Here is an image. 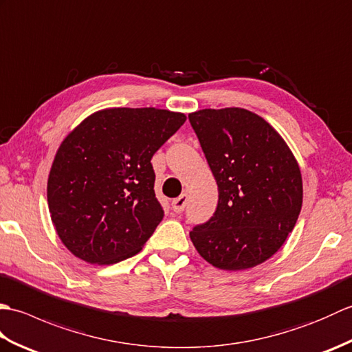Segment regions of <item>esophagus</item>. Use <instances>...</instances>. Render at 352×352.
<instances>
[{
  "label": "esophagus",
  "mask_w": 352,
  "mask_h": 352,
  "mask_svg": "<svg viewBox=\"0 0 352 352\" xmlns=\"http://www.w3.org/2000/svg\"><path fill=\"white\" fill-rule=\"evenodd\" d=\"M188 199H189L188 193H182L180 197L172 201V208H174V212L175 213H182L184 208H186V204H188Z\"/></svg>",
  "instance_id": "esophagus-1"
}]
</instances>
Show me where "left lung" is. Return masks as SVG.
Here are the masks:
<instances>
[{
  "instance_id": "1",
  "label": "left lung",
  "mask_w": 352,
  "mask_h": 352,
  "mask_svg": "<svg viewBox=\"0 0 352 352\" xmlns=\"http://www.w3.org/2000/svg\"><path fill=\"white\" fill-rule=\"evenodd\" d=\"M218 184L213 216L190 231L199 256L223 271L271 258L294 230L302 177L294 153L263 118L241 107L189 115Z\"/></svg>"
}]
</instances>
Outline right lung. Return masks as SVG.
<instances>
[{"instance_id":"obj_1","label":"right lung","mask_w":352,"mask_h":352,"mask_svg":"<svg viewBox=\"0 0 352 352\" xmlns=\"http://www.w3.org/2000/svg\"><path fill=\"white\" fill-rule=\"evenodd\" d=\"M184 121L155 107L102 109L63 139L47 197L52 226L74 256L113 265L142 250L164 214L151 159Z\"/></svg>"}]
</instances>
